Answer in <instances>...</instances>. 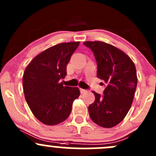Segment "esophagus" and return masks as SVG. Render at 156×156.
I'll return each mask as SVG.
<instances>
[{
    "label": "esophagus",
    "instance_id": "34e87169",
    "mask_svg": "<svg viewBox=\"0 0 156 156\" xmlns=\"http://www.w3.org/2000/svg\"><path fill=\"white\" fill-rule=\"evenodd\" d=\"M80 92H81V94H84V93L87 92V90L84 89H82V88H80Z\"/></svg>",
    "mask_w": 156,
    "mask_h": 156
}]
</instances>
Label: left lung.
Segmentation results:
<instances>
[{
  "mask_svg": "<svg viewBox=\"0 0 156 156\" xmlns=\"http://www.w3.org/2000/svg\"><path fill=\"white\" fill-rule=\"evenodd\" d=\"M97 65V75L104 81L103 94L94 93L95 100L88 107L91 120L103 127L120 123L131 107L137 78L134 63L115 47L102 41H85Z\"/></svg>",
  "mask_w": 156,
  "mask_h": 156,
  "instance_id": "1",
  "label": "left lung"
}]
</instances>
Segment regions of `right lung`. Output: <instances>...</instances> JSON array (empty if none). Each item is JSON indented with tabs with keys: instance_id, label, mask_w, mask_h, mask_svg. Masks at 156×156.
<instances>
[{
	"instance_id": "right-lung-1",
	"label": "right lung",
	"mask_w": 156,
	"mask_h": 156,
	"mask_svg": "<svg viewBox=\"0 0 156 156\" xmlns=\"http://www.w3.org/2000/svg\"><path fill=\"white\" fill-rule=\"evenodd\" d=\"M80 42L54 45L31 60L23 75L26 100L41 122L55 125L70 115L72 103L78 98V87L63 86L59 81L66 75V66Z\"/></svg>"
}]
</instances>
